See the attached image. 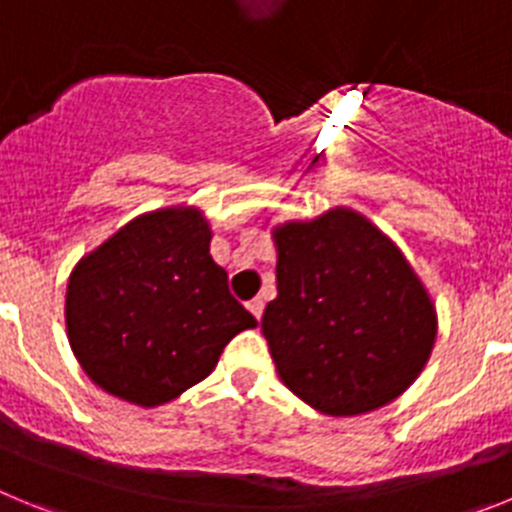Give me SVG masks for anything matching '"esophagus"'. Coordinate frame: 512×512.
<instances>
[{"instance_id": "34e87169", "label": "esophagus", "mask_w": 512, "mask_h": 512, "mask_svg": "<svg viewBox=\"0 0 512 512\" xmlns=\"http://www.w3.org/2000/svg\"><path fill=\"white\" fill-rule=\"evenodd\" d=\"M248 310H251L253 318L261 320V315H264V300H261V297H253V300L248 302Z\"/></svg>"}]
</instances>
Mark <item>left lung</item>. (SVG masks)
<instances>
[{
    "instance_id": "left-lung-1",
    "label": "left lung",
    "mask_w": 512,
    "mask_h": 512,
    "mask_svg": "<svg viewBox=\"0 0 512 512\" xmlns=\"http://www.w3.org/2000/svg\"><path fill=\"white\" fill-rule=\"evenodd\" d=\"M277 300L261 318L277 374L333 418L377 410L431 356L436 307L400 248L359 212L333 207L271 230Z\"/></svg>"
}]
</instances>
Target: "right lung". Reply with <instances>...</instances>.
<instances>
[{
	"instance_id": "1",
	"label": "right lung",
	"mask_w": 512,
	"mask_h": 512,
	"mask_svg": "<svg viewBox=\"0 0 512 512\" xmlns=\"http://www.w3.org/2000/svg\"><path fill=\"white\" fill-rule=\"evenodd\" d=\"M197 207L138 215L74 266L66 330L104 392L156 408L202 382L256 318L230 295Z\"/></svg>"
}]
</instances>
